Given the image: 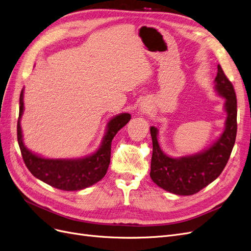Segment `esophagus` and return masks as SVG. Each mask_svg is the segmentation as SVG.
I'll return each instance as SVG.
<instances>
[{
    "mask_svg": "<svg viewBox=\"0 0 251 251\" xmlns=\"http://www.w3.org/2000/svg\"><path fill=\"white\" fill-rule=\"evenodd\" d=\"M147 109H148V108H147V107H145V106H144V107H142V109H141V110H142V113H146V110H147Z\"/></svg>",
    "mask_w": 251,
    "mask_h": 251,
    "instance_id": "1",
    "label": "esophagus"
}]
</instances>
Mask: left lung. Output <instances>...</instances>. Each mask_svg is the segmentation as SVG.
Listing matches in <instances>:
<instances>
[{"label":"left lung","mask_w":251,"mask_h":251,"mask_svg":"<svg viewBox=\"0 0 251 251\" xmlns=\"http://www.w3.org/2000/svg\"><path fill=\"white\" fill-rule=\"evenodd\" d=\"M215 90L226 99V121L225 131L207 150L201 153L173 158L158 143V129L150 128L153 154L150 177L162 189L177 196H192L216 180L229 159L237 135V98L233 83L226 77L220 65L217 66Z\"/></svg>","instance_id":"left-lung-1"}]
</instances>
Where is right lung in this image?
Masks as SVG:
<instances>
[{
    "label": "right lung",
    "mask_w": 251,
    "mask_h": 251,
    "mask_svg": "<svg viewBox=\"0 0 251 251\" xmlns=\"http://www.w3.org/2000/svg\"><path fill=\"white\" fill-rule=\"evenodd\" d=\"M24 113V89L20 97V116L17 121V142L23 159L31 174L50 186L65 191L85 189L104 177L109 161L111 141L121 128L131 119L124 113L111 119L107 123L106 132L99 149L85 158L78 159H49L36 155L26 149L23 142L21 119Z\"/></svg>",
    "instance_id": "add662e5"
}]
</instances>
